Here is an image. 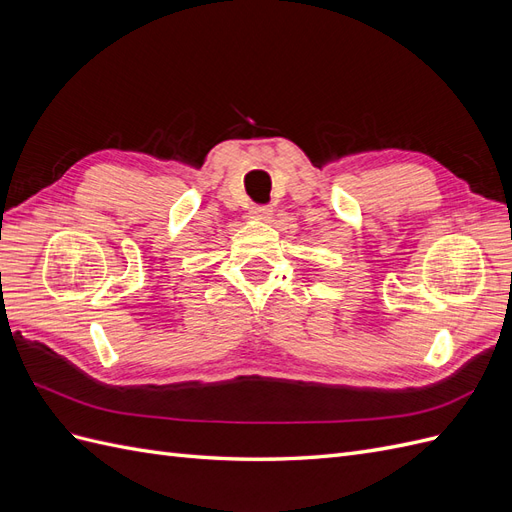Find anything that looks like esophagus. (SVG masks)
I'll return each mask as SVG.
<instances>
[{
    "instance_id": "34e87169",
    "label": "esophagus",
    "mask_w": 512,
    "mask_h": 512,
    "mask_svg": "<svg viewBox=\"0 0 512 512\" xmlns=\"http://www.w3.org/2000/svg\"><path fill=\"white\" fill-rule=\"evenodd\" d=\"M250 213H252L254 220H271V215H273V211L269 207H265V205H254L250 209Z\"/></svg>"
}]
</instances>
